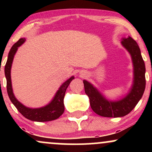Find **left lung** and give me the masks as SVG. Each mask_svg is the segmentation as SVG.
Returning a JSON list of instances; mask_svg holds the SVG:
<instances>
[{"instance_id":"8db88e82","label":"left lung","mask_w":152,"mask_h":152,"mask_svg":"<svg viewBox=\"0 0 152 152\" xmlns=\"http://www.w3.org/2000/svg\"><path fill=\"white\" fill-rule=\"evenodd\" d=\"M122 46L129 52L134 66V81L130 92L116 102L107 100L91 83L83 80L85 93L90 100L91 107L96 114L104 117H121L129 114L142 99L145 90V64L137 43L130 36L123 38Z\"/></svg>"}]
</instances>
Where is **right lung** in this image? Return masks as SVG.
I'll return each mask as SVG.
<instances>
[{"mask_svg": "<svg viewBox=\"0 0 152 152\" xmlns=\"http://www.w3.org/2000/svg\"><path fill=\"white\" fill-rule=\"evenodd\" d=\"M26 38H20L16 43L12 46L10 48L9 53H8V60L5 66V76H6L7 81V92L9 96L10 100L13 103L19 112L24 117L28 119L34 121H49L52 120H55L60 116H61L64 111V99L66 88H68L69 85L74 79V76L68 79L64 82L61 86L59 89L57 91L55 96L53 97V100L50 102L48 105L43 106V107L38 108V109H31V108L26 107L20 103L15 97L13 92L11 84V78H10V69H11L12 63H13V58L15 53H16L18 48L25 42Z\"/></svg>", "mask_w": 152, "mask_h": 152, "instance_id": "right-lung-1", "label": "right lung"}]
</instances>
